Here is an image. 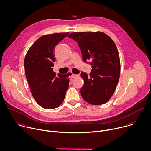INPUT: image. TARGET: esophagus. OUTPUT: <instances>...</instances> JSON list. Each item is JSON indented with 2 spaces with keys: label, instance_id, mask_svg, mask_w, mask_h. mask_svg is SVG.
<instances>
[{
  "label": "esophagus",
  "instance_id": "34e87169",
  "mask_svg": "<svg viewBox=\"0 0 151 151\" xmlns=\"http://www.w3.org/2000/svg\"><path fill=\"white\" fill-rule=\"evenodd\" d=\"M78 75H75V74H72V75H71V78H76V77H77Z\"/></svg>",
  "mask_w": 151,
  "mask_h": 151
}]
</instances>
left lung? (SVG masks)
<instances>
[{
  "instance_id": "obj_1",
  "label": "left lung",
  "mask_w": 151,
  "mask_h": 151,
  "mask_svg": "<svg viewBox=\"0 0 151 151\" xmlns=\"http://www.w3.org/2000/svg\"><path fill=\"white\" fill-rule=\"evenodd\" d=\"M68 37L77 42L83 61L92 68L89 76L81 73L84 80L80 90L82 97L91 104L106 103L112 96L120 75V59L114 42L100 32H74Z\"/></svg>"
}]
</instances>
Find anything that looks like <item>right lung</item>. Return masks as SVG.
<instances>
[{
    "instance_id": "1",
    "label": "right lung",
    "mask_w": 151,
    "mask_h": 151,
    "mask_svg": "<svg viewBox=\"0 0 151 151\" xmlns=\"http://www.w3.org/2000/svg\"><path fill=\"white\" fill-rule=\"evenodd\" d=\"M69 33L45 35L39 37L28 50L25 59L26 76L36 101L42 107L52 109L63 101L69 88L68 73L61 75L54 72V49Z\"/></svg>"
}]
</instances>
